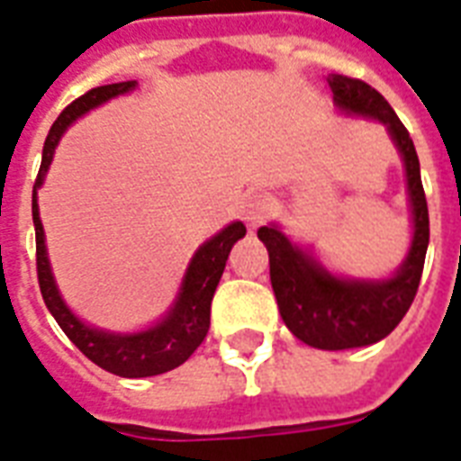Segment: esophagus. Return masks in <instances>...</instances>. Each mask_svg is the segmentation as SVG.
<instances>
[{
  "instance_id": "esophagus-1",
  "label": "esophagus",
  "mask_w": 461,
  "mask_h": 461,
  "mask_svg": "<svg viewBox=\"0 0 461 461\" xmlns=\"http://www.w3.org/2000/svg\"><path fill=\"white\" fill-rule=\"evenodd\" d=\"M275 212L273 195L256 194L244 203V220L249 227H260Z\"/></svg>"
}]
</instances>
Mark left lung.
<instances>
[{
	"instance_id": "8db88e82",
	"label": "left lung",
	"mask_w": 461,
	"mask_h": 461,
	"mask_svg": "<svg viewBox=\"0 0 461 461\" xmlns=\"http://www.w3.org/2000/svg\"><path fill=\"white\" fill-rule=\"evenodd\" d=\"M339 110L375 117L387 124L407 167L409 198L414 215V239L404 266L385 282L339 280L322 270L308 253L289 244L277 227H260L258 239L270 253V282L282 321L292 335L315 349H354L387 337L407 315L421 282L429 249V205L414 140L385 97L361 78L328 76Z\"/></svg>"
}]
</instances>
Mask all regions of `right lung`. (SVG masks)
Listing matches in <instances>:
<instances>
[{
  "instance_id": "right-lung-1",
  "label": "right lung",
  "mask_w": 461,
  "mask_h": 461,
  "mask_svg": "<svg viewBox=\"0 0 461 461\" xmlns=\"http://www.w3.org/2000/svg\"><path fill=\"white\" fill-rule=\"evenodd\" d=\"M133 86H136V81L97 86V88L83 93L81 97H76L68 107H64V112L57 117V122L47 133L45 148H42V165H40L38 179H35V186H32V224H35V266H38L40 292H42L45 306L50 308L54 321L59 322V328L64 330V335L93 364H97L104 371L122 375V378H148V375L172 371L201 347V342L208 335L210 303H212V296H215L217 282L222 277L224 263L230 258L231 246L244 237L246 227L241 222L230 224L195 251L174 308L165 321L158 322L155 328L146 330V332H136V335L100 332V330L83 325L68 311L67 303L61 302L57 285H54L52 270H50V260H47L45 231H42V222H40L35 191L45 179L47 167L52 162L54 148L59 143L61 133L67 131V126L88 110L97 107V104L107 103L110 97H117L126 90H131Z\"/></svg>"
}]
</instances>
